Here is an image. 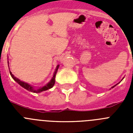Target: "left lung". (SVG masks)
I'll list each match as a JSON object with an SVG mask.
<instances>
[{"mask_svg":"<svg viewBox=\"0 0 133 133\" xmlns=\"http://www.w3.org/2000/svg\"><path fill=\"white\" fill-rule=\"evenodd\" d=\"M123 79H122V80H123ZM122 80H121V81H122ZM115 84V86H113V87H112V88H114V87H115V86H116V85H117V84Z\"/></svg>","mask_w":133,"mask_h":133,"instance_id":"8db88e82","label":"left lung"}]
</instances>
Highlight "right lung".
<instances>
[{
	"label": "right lung",
	"mask_w": 133,
	"mask_h": 133,
	"mask_svg": "<svg viewBox=\"0 0 133 133\" xmlns=\"http://www.w3.org/2000/svg\"><path fill=\"white\" fill-rule=\"evenodd\" d=\"M8 64H9V61H8ZM58 67H59V64H58V65L56 66V69H55V72H54L53 77H52V79L50 80V82H49L48 84H46V85H44V87H40V88H38V89H35V88H34V87L31 86L30 84H28V83H25V82H23V81H21L20 79H18V78L15 77V76H14L12 74V72H10V75H11L12 78H13V79L15 80V81H16V83H18V84H19L22 87H23L24 89H26V90H29V91H30V92H35V93H38V92H43V91H44V90H49V89H51V88L53 87L54 84H55V77H56V72H57V70H58Z\"/></svg>",
	"instance_id": "1"
}]
</instances>
